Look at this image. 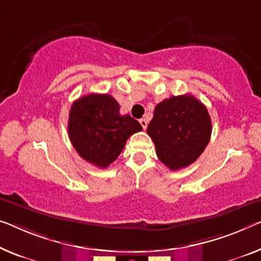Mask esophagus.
Wrapping results in <instances>:
<instances>
[{"label":"esophagus","mask_w":261,"mask_h":261,"mask_svg":"<svg viewBox=\"0 0 261 261\" xmlns=\"http://www.w3.org/2000/svg\"><path fill=\"white\" fill-rule=\"evenodd\" d=\"M139 123H141L143 130H145L146 126H147V120L145 118H142V119H139Z\"/></svg>","instance_id":"esophagus-1"}]
</instances>
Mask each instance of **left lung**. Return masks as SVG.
Listing matches in <instances>:
<instances>
[{
	"label": "left lung",
	"instance_id": "8db88e82",
	"mask_svg": "<svg viewBox=\"0 0 261 261\" xmlns=\"http://www.w3.org/2000/svg\"><path fill=\"white\" fill-rule=\"evenodd\" d=\"M146 132L159 161L176 171L191 165L203 153L212 123L207 109L196 97L172 96L155 106Z\"/></svg>",
	"mask_w": 261,
	"mask_h": 261
}]
</instances>
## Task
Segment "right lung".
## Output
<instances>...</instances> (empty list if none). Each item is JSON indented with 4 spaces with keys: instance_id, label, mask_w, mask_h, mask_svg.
<instances>
[{
    "instance_id": "right-lung-1",
    "label": "right lung",
    "mask_w": 261,
    "mask_h": 261,
    "mask_svg": "<svg viewBox=\"0 0 261 261\" xmlns=\"http://www.w3.org/2000/svg\"><path fill=\"white\" fill-rule=\"evenodd\" d=\"M119 104L107 93H89L73 102L68 132L82 158L106 169L115 162L131 135L143 130L129 115L119 114Z\"/></svg>"
}]
</instances>
